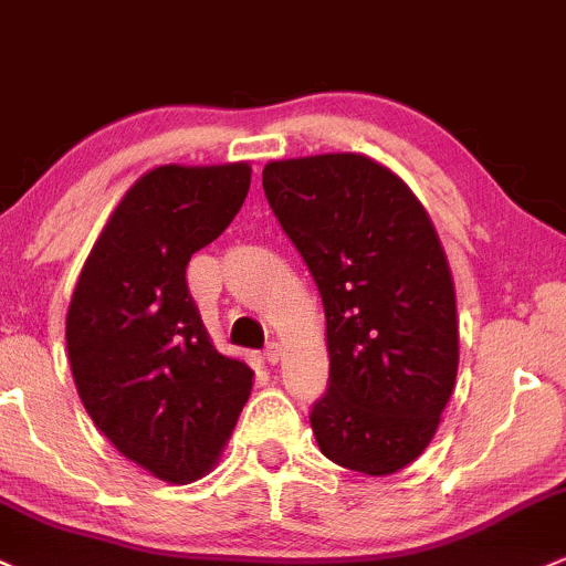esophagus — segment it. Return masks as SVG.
Returning <instances> with one entry per match:
<instances>
[{"label": "esophagus", "mask_w": 566, "mask_h": 566, "mask_svg": "<svg viewBox=\"0 0 566 566\" xmlns=\"http://www.w3.org/2000/svg\"><path fill=\"white\" fill-rule=\"evenodd\" d=\"M263 359H265V363H269V365H276L279 359H282V346L273 344V340H271V344L263 349Z\"/></svg>", "instance_id": "34e87169"}]
</instances>
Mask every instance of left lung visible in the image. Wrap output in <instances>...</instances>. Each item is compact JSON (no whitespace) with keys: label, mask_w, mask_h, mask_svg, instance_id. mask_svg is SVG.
<instances>
[{"label":"left lung","mask_w":566,"mask_h":566,"mask_svg":"<svg viewBox=\"0 0 566 566\" xmlns=\"http://www.w3.org/2000/svg\"><path fill=\"white\" fill-rule=\"evenodd\" d=\"M263 190L325 306L331 378L308 416L319 451L392 475L430 446L457 381V295L438 233L368 155L271 160Z\"/></svg>","instance_id":"1"}]
</instances>
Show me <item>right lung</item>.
I'll return each instance as SVG.
<instances>
[{"mask_svg":"<svg viewBox=\"0 0 566 566\" xmlns=\"http://www.w3.org/2000/svg\"><path fill=\"white\" fill-rule=\"evenodd\" d=\"M250 164L158 166L136 179L80 271L66 352L109 443L169 483L207 475L252 392V370L212 346L192 303V252L231 226Z\"/></svg>","mask_w":566,"mask_h":566,"instance_id":"right-lung-1","label":"right lung"}]
</instances>
